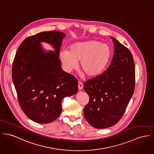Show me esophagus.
<instances>
[{
    "mask_svg": "<svg viewBox=\"0 0 154 154\" xmlns=\"http://www.w3.org/2000/svg\"><path fill=\"white\" fill-rule=\"evenodd\" d=\"M78 88H79V90H81L83 88V84L81 81H79V82H78Z\"/></svg>",
    "mask_w": 154,
    "mask_h": 154,
    "instance_id": "34e87169",
    "label": "esophagus"
}]
</instances>
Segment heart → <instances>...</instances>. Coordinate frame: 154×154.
Listing matches in <instances>:
<instances>
[{
	"label": "heart",
	"instance_id": "b5f03b06",
	"mask_svg": "<svg viewBox=\"0 0 154 154\" xmlns=\"http://www.w3.org/2000/svg\"><path fill=\"white\" fill-rule=\"evenodd\" d=\"M112 57L110 46L97 40H88L75 43L69 51L62 50L60 58L66 72L72 71L80 62V69L88 77L99 76L107 67Z\"/></svg>",
	"mask_w": 154,
	"mask_h": 154
}]
</instances>
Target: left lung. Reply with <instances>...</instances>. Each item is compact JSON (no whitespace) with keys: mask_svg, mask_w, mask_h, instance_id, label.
Returning <instances> with one entry per match:
<instances>
[{"mask_svg":"<svg viewBox=\"0 0 154 154\" xmlns=\"http://www.w3.org/2000/svg\"><path fill=\"white\" fill-rule=\"evenodd\" d=\"M114 55L110 65L100 75L84 83L89 96L84 117L92 127L106 128L118 123L133 95L135 65L130 50L113 37Z\"/></svg>","mask_w":154,"mask_h":154,"instance_id":"obj_1","label":"left lung"}]
</instances>
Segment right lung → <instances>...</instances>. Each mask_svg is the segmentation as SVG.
<instances>
[{
    "label": "right lung",
    "mask_w": 154,
    "mask_h": 154,
    "mask_svg": "<svg viewBox=\"0 0 154 154\" xmlns=\"http://www.w3.org/2000/svg\"><path fill=\"white\" fill-rule=\"evenodd\" d=\"M66 34L44 31L26 38L16 52L12 66V79L21 108L36 123L55 120L62 112L63 98L78 92V83L63 71L59 59L62 41ZM51 45L46 51L41 43Z\"/></svg>",
    "instance_id": "right-lung-1"
}]
</instances>
